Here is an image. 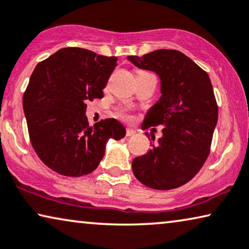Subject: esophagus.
Returning a JSON list of instances; mask_svg holds the SVG:
<instances>
[{
    "mask_svg": "<svg viewBox=\"0 0 249 249\" xmlns=\"http://www.w3.org/2000/svg\"><path fill=\"white\" fill-rule=\"evenodd\" d=\"M125 135H127V137H132V136L136 135V131L133 130V129L128 128V129H127V133H125Z\"/></svg>",
    "mask_w": 249,
    "mask_h": 249,
    "instance_id": "1",
    "label": "esophagus"
}]
</instances>
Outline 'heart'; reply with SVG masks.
Returning <instances> with one entry per match:
<instances>
[{
    "label": "heart",
    "instance_id": "1",
    "mask_svg": "<svg viewBox=\"0 0 249 249\" xmlns=\"http://www.w3.org/2000/svg\"><path fill=\"white\" fill-rule=\"evenodd\" d=\"M139 73H143V71H139ZM139 73H138V74H139Z\"/></svg>",
    "mask_w": 249,
    "mask_h": 249
}]
</instances>
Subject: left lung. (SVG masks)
<instances>
[{"label":"left lung","mask_w":249,"mask_h":249,"mask_svg":"<svg viewBox=\"0 0 249 249\" xmlns=\"http://www.w3.org/2000/svg\"><path fill=\"white\" fill-rule=\"evenodd\" d=\"M127 59L160 77V98L147 111L142 125H164L156 142L150 133L151 149L132 160L133 174L154 190L184 185L208 158L217 125L218 107L210 77L178 50L158 49Z\"/></svg>","instance_id":"left-lung-1"}]
</instances>
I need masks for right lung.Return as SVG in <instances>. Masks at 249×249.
<instances>
[{
  "label": "right lung",
  "mask_w": 249,
  "mask_h": 249,
  "mask_svg": "<svg viewBox=\"0 0 249 249\" xmlns=\"http://www.w3.org/2000/svg\"><path fill=\"white\" fill-rule=\"evenodd\" d=\"M117 57L68 47L39 63L23 94L31 145L39 158L60 175L78 178L99 166L109 139L125 128L117 119L89 127L86 103L103 98Z\"/></svg>",
  "instance_id": "1"
}]
</instances>
